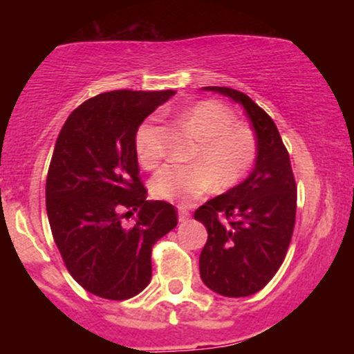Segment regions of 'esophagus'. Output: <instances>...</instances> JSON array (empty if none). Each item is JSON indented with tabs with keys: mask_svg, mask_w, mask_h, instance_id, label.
<instances>
[{
	"mask_svg": "<svg viewBox=\"0 0 354 354\" xmlns=\"http://www.w3.org/2000/svg\"><path fill=\"white\" fill-rule=\"evenodd\" d=\"M189 216H191V213H189V211L186 209V208H180V209H178V218H180L181 223L188 221Z\"/></svg>",
	"mask_w": 354,
	"mask_h": 354,
	"instance_id": "obj_1",
	"label": "esophagus"
}]
</instances>
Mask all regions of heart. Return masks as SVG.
<instances>
[{
    "instance_id": "heart-1",
    "label": "heart",
    "mask_w": 354,
    "mask_h": 354,
    "mask_svg": "<svg viewBox=\"0 0 354 354\" xmlns=\"http://www.w3.org/2000/svg\"><path fill=\"white\" fill-rule=\"evenodd\" d=\"M181 123L200 140L191 160L193 165L169 163L151 180L154 198L188 205L213 188L228 189L238 185L256 158V140L246 126L234 124V116L216 101H200L181 115ZM156 124L145 121L138 128L135 149L138 160L151 169L163 156Z\"/></svg>"
}]
</instances>
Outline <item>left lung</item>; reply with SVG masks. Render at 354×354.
Here are the masks:
<instances>
[{
  "instance_id": "1",
  "label": "left lung",
  "mask_w": 354,
  "mask_h": 354,
  "mask_svg": "<svg viewBox=\"0 0 354 354\" xmlns=\"http://www.w3.org/2000/svg\"><path fill=\"white\" fill-rule=\"evenodd\" d=\"M203 89L241 104L258 145L250 176L194 211L208 231L200 254L203 283L218 295L241 298L263 290L283 265L295 230L296 181L288 149L265 109L236 89Z\"/></svg>"
}]
</instances>
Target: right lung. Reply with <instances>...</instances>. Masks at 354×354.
<instances>
[{"mask_svg":"<svg viewBox=\"0 0 354 354\" xmlns=\"http://www.w3.org/2000/svg\"><path fill=\"white\" fill-rule=\"evenodd\" d=\"M174 95L101 93L68 116L46 178V213L61 258L76 283L104 299H128L151 281L154 243L178 225L166 201H148L135 136L145 118ZM138 211L124 227L121 212Z\"/></svg>","mask_w":354,"mask_h":354,"instance_id":"right-lung-1","label":"right lung"}]
</instances>
